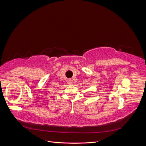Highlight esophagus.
Masks as SVG:
<instances>
[{"mask_svg": "<svg viewBox=\"0 0 146 146\" xmlns=\"http://www.w3.org/2000/svg\"><path fill=\"white\" fill-rule=\"evenodd\" d=\"M68 84H70V85H71V84L73 83V80H72L71 78H69L68 80Z\"/></svg>", "mask_w": 146, "mask_h": 146, "instance_id": "34e87169", "label": "esophagus"}]
</instances>
